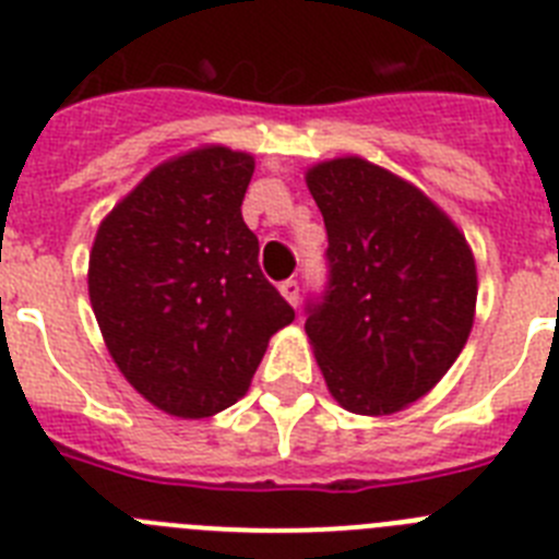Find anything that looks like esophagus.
Instances as JSON below:
<instances>
[{
	"label": "esophagus",
	"instance_id": "34e87169",
	"mask_svg": "<svg viewBox=\"0 0 559 559\" xmlns=\"http://www.w3.org/2000/svg\"><path fill=\"white\" fill-rule=\"evenodd\" d=\"M280 294L285 296V302L288 305H299V283H296V280H285L283 285H280Z\"/></svg>",
	"mask_w": 559,
	"mask_h": 559
}]
</instances>
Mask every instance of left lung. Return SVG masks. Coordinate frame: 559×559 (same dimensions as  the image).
<instances>
[{
	"mask_svg": "<svg viewBox=\"0 0 559 559\" xmlns=\"http://www.w3.org/2000/svg\"><path fill=\"white\" fill-rule=\"evenodd\" d=\"M328 226L330 290L305 333L341 408L389 417L426 397L467 344L476 257L437 201L360 156L305 173Z\"/></svg>",
	"mask_w": 559,
	"mask_h": 559,
	"instance_id": "8db88e82",
	"label": "left lung"
}]
</instances>
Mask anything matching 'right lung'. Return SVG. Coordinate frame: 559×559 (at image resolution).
Returning a JSON list of instances; mask_svg holds the SVG:
<instances>
[{"mask_svg": "<svg viewBox=\"0 0 559 559\" xmlns=\"http://www.w3.org/2000/svg\"><path fill=\"white\" fill-rule=\"evenodd\" d=\"M251 173V153L190 147L114 204L88 251V299L108 355L170 417H215L237 403L271 335L294 322L243 224Z\"/></svg>", "mask_w": 559, "mask_h": 559, "instance_id": "add662e5", "label": "right lung"}]
</instances>
